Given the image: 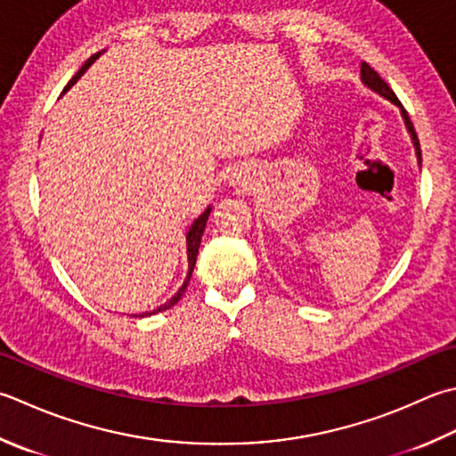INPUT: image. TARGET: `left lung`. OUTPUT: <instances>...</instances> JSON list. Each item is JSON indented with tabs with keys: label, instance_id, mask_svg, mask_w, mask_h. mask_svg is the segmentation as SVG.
I'll return each instance as SVG.
<instances>
[{
	"label": "left lung",
	"instance_id": "obj_1",
	"mask_svg": "<svg viewBox=\"0 0 456 456\" xmlns=\"http://www.w3.org/2000/svg\"><path fill=\"white\" fill-rule=\"evenodd\" d=\"M362 83L370 88V91H373L376 94H379V96H383L386 98V101H389L391 104H395L397 109H399V112H401V118H403V122H405V128H407V132H409V136H411V142H413V146H415V156H417V162H419V166H421V148H419V140H417V134H415V128H413V124H411V120H409V114H407V110L403 109V106H401V102L397 101V96H395V93L391 91V88L387 86V83L386 80H383L376 70H373L368 62H362Z\"/></svg>",
	"mask_w": 456,
	"mask_h": 456
}]
</instances>
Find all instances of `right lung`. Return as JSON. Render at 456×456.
Listing matches in <instances>:
<instances>
[{
	"label": "right lung",
	"instance_id": "right-lung-1",
	"mask_svg": "<svg viewBox=\"0 0 456 456\" xmlns=\"http://www.w3.org/2000/svg\"><path fill=\"white\" fill-rule=\"evenodd\" d=\"M104 51H98L96 55H93L91 59H88L83 67H80V70L78 73L69 80V85L65 86V91L61 93V96L65 94L70 86H73L77 80L85 75V70L93 65V62L102 55ZM209 213H211V205H208V209H205L201 216L198 217V219H193V223L190 225V229H187V233H185V245H187V274H185V281H183V284L180 289H177V292L174 294L172 298H169L167 302H164V305H159L158 308H154V310H150V312H142V314H136V318L140 316V318H144V316H151V314H158V312H162V310H167V308H172L177 300L182 298V294L185 292V289H187V284H190V279H191V273H193V266H195V258H198V251H200V245H201V237H203V231H205V225H208V219H209Z\"/></svg>",
	"mask_w": 456,
	"mask_h": 456
}]
</instances>
